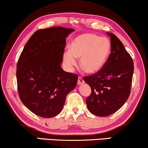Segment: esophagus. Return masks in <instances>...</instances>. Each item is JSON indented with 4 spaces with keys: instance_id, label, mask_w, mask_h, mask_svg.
I'll return each instance as SVG.
<instances>
[{
    "instance_id": "obj_1",
    "label": "esophagus",
    "mask_w": 148,
    "mask_h": 148,
    "mask_svg": "<svg viewBox=\"0 0 148 148\" xmlns=\"http://www.w3.org/2000/svg\"><path fill=\"white\" fill-rule=\"evenodd\" d=\"M84 83H85V81H84V80H83V79L81 77H79V78H78V81H77V85H83V84H84Z\"/></svg>"
}]
</instances>
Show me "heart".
<instances>
[{
  "label": "heart",
  "instance_id": "1",
  "mask_svg": "<svg viewBox=\"0 0 148 148\" xmlns=\"http://www.w3.org/2000/svg\"><path fill=\"white\" fill-rule=\"evenodd\" d=\"M111 42L107 37L93 33H84L74 38L69 45V51L63 55V62L68 67L77 65L80 59V67L85 73L93 74L106 65L111 53Z\"/></svg>",
  "mask_w": 148,
  "mask_h": 148
}]
</instances>
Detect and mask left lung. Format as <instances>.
Returning a JSON list of instances; mask_svg holds the SVG:
<instances>
[{
    "label": "left lung",
    "instance_id": "1",
    "mask_svg": "<svg viewBox=\"0 0 148 148\" xmlns=\"http://www.w3.org/2000/svg\"><path fill=\"white\" fill-rule=\"evenodd\" d=\"M110 37L111 51L104 67L92 75L84 77L91 87L86 99L89 111L99 117L108 116L119 110L129 97L134 73V62L123 43L115 35Z\"/></svg>",
    "mask_w": 148,
    "mask_h": 148
}]
</instances>
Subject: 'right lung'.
<instances>
[{
	"label": "right lung",
	"instance_id": "add662e5",
	"mask_svg": "<svg viewBox=\"0 0 148 148\" xmlns=\"http://www.w3.org/2000/svg\"><path fill=\"white\" fill-rule=\"evenodd\" d=\"M74 29L61 27L38 30L28 40L16 66L19 97L29 110L50 118L60 113L78 76L61 67L66 38Z\"/></svg>",
	"mask_w": 148,
	"mask_h": 148
}]
</instances>
